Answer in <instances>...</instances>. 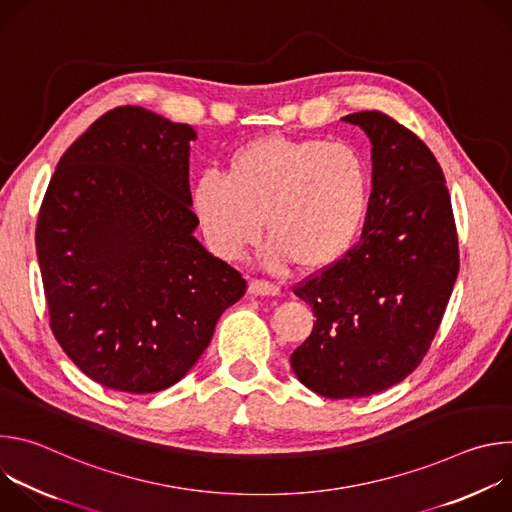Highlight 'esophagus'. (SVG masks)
<instances>
[{
	"instance_id": "34e87169",
	"label": "esophagus",
	"mask_w": 512,
	"mask_h": 512,
	"mask_svg": "<svg viewBox=\"0 0 512 512\" xmlns=\"http://www.w3.org/2000/svg\"><path fill=\"white\" fill-rule=\"evenodd\" d=\"M249 294L251 296H279L281 289L275 283H269V281H263V279H253L249 283Z\"/></svg>"
}]
</instances>
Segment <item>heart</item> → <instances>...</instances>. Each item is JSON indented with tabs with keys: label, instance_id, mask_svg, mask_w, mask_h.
I'll return each instance as SVG.
<instances>
[{
	"label": "heart",
	"instance_id": "obj_1",
	"mask_svg": "<svg viewBox=\"0 0 512 512\" xmlns=\"http://www.w3.org/2000/svg\"><path fill=\"white\" fill-rule=\"evenodd\" d=\"M371 202V168L350 143L267 135L235 150L225 176L202 174L192 206L206 245L225 261L253 247L263 265L322 271L354 245Z\"/></svg>",
	"mask_w": 512,
	"mask_h": 512
}]
</instances>
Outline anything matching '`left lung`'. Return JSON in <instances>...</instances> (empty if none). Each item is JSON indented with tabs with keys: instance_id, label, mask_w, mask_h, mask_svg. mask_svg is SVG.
Instances as JSON below:
<instances>
[{
	"instance_id": "left-lung-1",
	"label": "left lung",
	"mask_w": 512,
	"mask_h": 512,
	"mask_svg": "<svg viewBox=\"0 0 512 512\" xmlns=\"http://www.w3.org/2000/svg\"><path fill=\"white\" fill-rule=\"evenodd\" d=\"M373 145V192L360 241L294 294L312 334L289 356L328 399L381 393L411 375L442 324L460 269L444 172L427 145L381 111L342 117Z\"/></svg>"
}]
</instances>
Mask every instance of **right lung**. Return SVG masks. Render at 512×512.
Returning <instances> with one entry per match:
<instances>
[{"instance_id": "right-lung-1", "label": "right lung", "mask_w": 512, "mask_h": 512, "mask_svg": "<svg viewBox=\"0 0 512 512\" xmlns=\"http://www.w3.org/2000/svg\"><path fill=\"white\" fill-rule=\"evenodd\" d=\"M194 139L186 123L117 107L64 152L44 194L36 251L50 328L103 387L178 383L247 289L194 237Z\"/></svg>"}]
</instances>
